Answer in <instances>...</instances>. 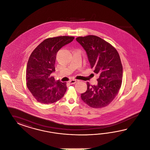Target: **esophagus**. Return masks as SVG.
Masks as SVG:
<instances>
[{"mask_svg": "<svg viewBox=\"0 0 150 150\" xmlns=\"http://www.w3.org/2000/svg\"><path fill=\"white\" fill-rule=\"evenodd\" d=\"M79 80H76V79H74V80H71L70 81H69V83L71 84H74L75 83H76L77 82H79Z\"/></svg>", "mask_w": 150, "mask_h": 150, "instance_id": "34e87169", "label": "esophagus"}]
</instances>
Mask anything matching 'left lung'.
<instances>
[{"mask_svg": "<svg viewBox=\"0 0 150 150\" xmlns=\"http://www.w3.org/2000/svg\"><path fill=\"white\" fill-rule=\"evenodd\" d=\"M76 40L86 52L93 72L98 74L96 85L87 82V91L81 94V100L92 108L108 105L120 90L123 79V67L117 50L99 37H79Z\"/></svg>", "mask_w": 150, "mask_h": 150, "instance_id": "8db88e82", "label": "left lung"}]
</instances>
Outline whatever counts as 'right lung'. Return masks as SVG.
I'll return each mask as SVG.
<instances>
[{
	"label": "right lung",
	"mask_w": 150,
	"mask_h": 150,
	"mask_svg": "<svg viewBox=\"0 0 150 150\" xmlns=\"http://www.w3.org/2000/svg\"><path fill=\"white\" fill-rule=\"evenodd\" d=\"M74 37L49 38L41 42L30 55L26 68V85L35 98L40 103L50 104L63 98L67 91V83L55 81V71L57 52L71 42Z\"/></svg>",
	"instance_id": "add662e5"
}]
</instances>
